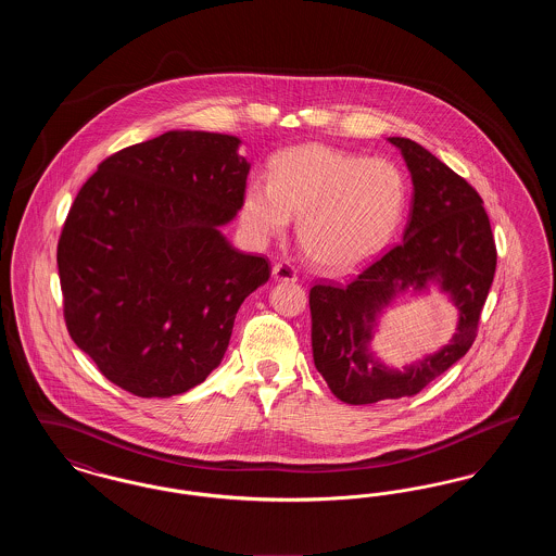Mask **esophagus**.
<instances>
[{"instance_id":"34e87169","label":"esophagus","mask_w":556,"mask_h":556,"mask_svg":"<svg viewBox=\"0 0 556 556\" xmlns=\"http://www.w3.org/2000/svg\"><path fill=\"white\" fill-rule=\"evenodd\" d=\"M273 277L277 281H295L298 279V268L291 265L290 261H279L273 266Z\"/></svg>"}]
</instances>
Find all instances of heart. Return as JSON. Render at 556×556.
<instances>
[{
  "label": "heart",
  "instance_id": "b5f03b06",
  "mask_svg": "<svg viewBox=\"0 0 556 556\" xmlns=\"http://www.w3.org/2000/svg\"><path fill=\"white\" fill-rule=\"evenodd\" d=\"M404 206L406 184L392 162L306 143L270 160L268 181L248 184L241 223L268 239L293 214L302 252L325 270H350L388 243Z\"/></svg>",
  "mask_w": 556,
  "mask_h": 556
}]
</instances>
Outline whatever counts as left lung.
<instances>
[{"mask_svg":"<svg viewBox=\"0 0 556 556\" xmlns=\"http://www.w3.org/2000/svg\"><path fill=\"white\" fill-rule=\"evenodd\" d=\"M413 177V208L404 239L358 270L348 283L317 281L311 293L313 358L333 396L345 404L415 396L463 358L477 338L479 317L496 273V241L476 187L417 141L390 137ZM438 280L462 318L451 344L404 371L386 370L366 342L374 315L396 290Z\"/></svg>","mask_w":556,"mask_h":556,"instance_id":"8db88e82","label":"left lung"}]
</instances>
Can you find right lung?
Segmentation results:
<instances>
[{"label": "right lung", "instance_id": "add662e5", "mask_svg": "<svg viewBox=\"0 0 556 556\" xmlns=\"http://www.w3.org/2000/svg\"><path fill=\"white\" fill-rule=\"evenodd\" d=\"M239 139L168 131L100 162L58 239L73 342L132 396L184 394L225 356L241 302L270 277L265 256L223 233L250 164Z\"/></svg>", "mask_w": 556, "mask_h": 556}]
</instances>
